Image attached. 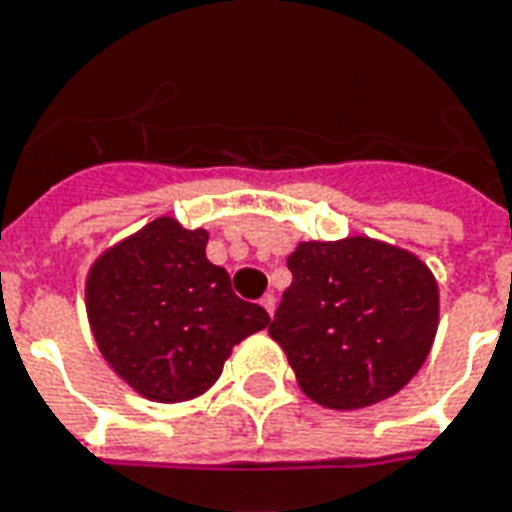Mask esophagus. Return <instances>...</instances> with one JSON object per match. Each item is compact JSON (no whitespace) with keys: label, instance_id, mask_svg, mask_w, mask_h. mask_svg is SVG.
<instances>
[{"label":"esophagus","instance_id":"1","mask_svg":"<svg viewBox=\"0 0 512 512\" xmlns=\"http://www.w3.org/2000/svg\"><path fill=\"white\" fill-rule=\"evenodd\" d=\"M260 306H263L265 311H268V314L273 317V308H276V295H273V292H265L263 298H260Z\"/></svg>","mask_w":512,"mask_h":512}]
</instances>
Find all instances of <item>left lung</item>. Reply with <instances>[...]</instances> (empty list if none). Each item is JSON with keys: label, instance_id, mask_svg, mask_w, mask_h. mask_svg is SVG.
Wrapping results in <instances>:
<instances>
[{"label": "left lung", "instance_id": "obj_1", "mask_svg": "<svg viewBox=\"0 0 512 512\" xmlns=\"http://www.w3.org/2000/svg\"><path fill=\"white\" fill-rule=\"evenodd\" d=\"M268 333L314 403L354 411L397 395L438 330V282L419 257L368 236L303 241Z\"/></svg>", "mask_w": 512, "mask_h": 512}]
</instances>
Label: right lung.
I'll use <instances>...</instances> for the list:
<instances>
[{
	"label": "right lung",
	"instance_id": "obj_1",
	"mask_svg": "<svg viewBox=\"0 0 512 512\" xmlns=\"http://www.w3.org/2000/svg\"><path fill=\"white\" fill-rule=\"evenodd\" d=\"M204 228L158 217L93 263L85 306L104 360L155 403L204 395L230 349L271 325L241 300L225 268L206 260Z\"/></svg>",
	"mask_w": 512,
	"mask_h": 512
}]
</instances>
